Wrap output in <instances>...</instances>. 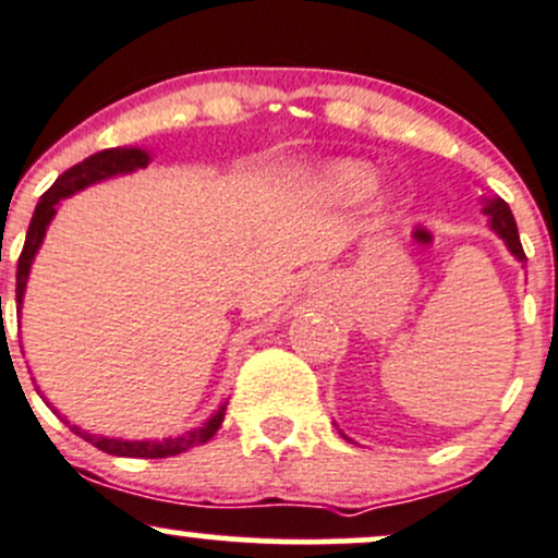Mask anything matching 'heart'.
<instances>
[{"label": "heart", "mask_w": 558, "mask_h": 558, "mask_svg": "<svg viewBox=\"0 0 558 558\" xmlns=\"http://www.w3.org/2000/svg\"><path fill=\"white\" fill-rule=\"evenodd\" d=\"M324 184L339 201H357L372 190L374 173L363 162H337L324 171Z\"/></svg>", "instance_id": "heart-1"}]
</instances>
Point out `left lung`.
I'll use <instances>...</instances> for the list:
<instances>
[{
  "instance_id": "8db88e82",
  "label": "left lung",
  "mask_w": 558,
  "mask_h": 558,
  "mask_svg": "<svg viewBox=\"0 0 558 558\" xmlns=\"http://www.w3.org/2000/svg\"><path fill=\"white\" fill-rule=\"evenodd\" d=\"M484 214L489 216V227L500 234L502 240H506L508 251H511L515 259L526 262V254H524V248H521V240H519V230H515L511 205H508L506 201H500V197H492V201H486V205H484Z\"/></svg>"
}]
</instances>
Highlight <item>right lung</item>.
<instances>
[{
    "label": "right lung",
    "instance_id": "add662e5",
    "mask_svg": "<svg viewBox=\"0 0 558 558\" xmlns=\"http://www.w3.org/2000/svg\"><path fill=\"white\" fill-rule=\"evenodd\" d=\"M149 162V155L144 149H136V146H117V149H104L98 155H90L87 160L77 162L74 168H69L66 173H61L56 179V184L45 192L43 201L37 203V210L32 216V225H28L26 232V243H23L21 251V259H17V275H15V302L17 310L23 304V291H26V280H28V269H32L34 256H37L39 245H43V238L47 232V225L50 219L56 216V205L63 201V197L74 195V192L85 190V186L96 184V181L111 179V175H120V173H133L136 168H146ZM47 403V401H45ZM50 407V403H47ZM52 409V407H50ZM56 412V409H52ZM225 412H227V401L216 409V414L210 420H205L201 427L195 430H186L184 436H175V438H162V441H125V438H107V436H96V433H87L82 427L72 425L66 417H61L77 433L80 438H85L87 444H93L96 449L107 451V454L114 457H138V460H162V457H175V454H184L186 449H195L201 444L210 441L216 436V430L221 427L225 422Z\"/></svg>",
    "mask_w": 558,
    "mask_h": 558
}]
</instances>
